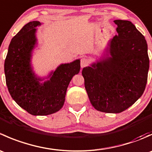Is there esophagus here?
<instances>
[{
	"instance_id": "esophagus-1",
	"label": "esophagus",
	"mask_w": 152,
	"mask_h": 152,
	"mask_svg": "<svg viewBox=\"0 0 152 152\" xmlns=\"http://www.w3.org/2000/svg\"><path fill=\"white\" fill-rule=\"evenodd\" d=\"M80 65H81V67H82L87 66V65H88V61H87V59H86V58H82V59H81Z\"/></svg>"
}]
</instances>
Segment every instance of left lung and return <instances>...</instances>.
I'll return each instance as SVG.
<instances>
[{
  "label": "left lung",
  "mask_w": 152,
  "mask_h": 152,
  "mask_svg": "<svg viewBox=\"0 0 152 152\" xmlns=\"http://www.w3.org/2000/svg\"><path fill=\"white\" fill-rule=\"evenodd\" d=\"M114 23L118 35L110 40L107 55L82 72L91 104L107 113H121L141 97L149 69L143 35L130 21Z\"/></svg>",
  "instance_id": "left-lung-1"
}]
</instances>
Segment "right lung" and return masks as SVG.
Returning a JSON list of instances; mask_svg holds the SVG:
<instances>
[{"label": "right lung", "mask_w": 152, "mask_h": 152, "mask_svg": "<svg viewBox=\"0 0 152 152\" xmlns=\"http://www.w3.org/2000/svg\"><path fill=\"white\" fill-rule=\"evenodd\" d=\"M39 21L26 24L12 38L4 63L6 82L11 96L21 108L33 115H48L63 107L67 89L80 71V59L60 64L46 76L36 74L32 65L37 47Z\"/></svg>", "instance_id": "add662e5"}]
</instances>
